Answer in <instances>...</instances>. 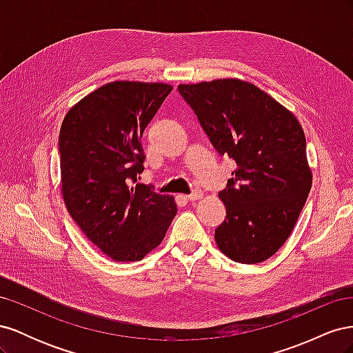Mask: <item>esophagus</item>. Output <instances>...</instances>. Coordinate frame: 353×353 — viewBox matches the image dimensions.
I'll use <instances>...</instances> for the list:
<instances>
[{"label":"esophagus","instance_id":"obj_1","mask_svg":"<svg viewBox=\"0 0 353 353\" xmlns=\"http://www.w3.org/2000/svg\"><path fill=\"white\" fill-rule=\"evenodd\" d=\"M185 199H187L188 201H194V200H199V199H201V191H194V193H191V194L185 196Z\"/></svg>","mask_w":353,"mask_h":353}]
</instances>
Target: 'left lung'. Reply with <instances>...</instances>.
<instances>
[{"label": "left lung", "instance_id": "left-lung-1", "mask_svg": "<svg viewBox=\"0 0 353 353\" xmlns=\"http://www.w3.org/2000/svg\"><path fill=\"white\" fill-rule=\"evenodd\" d=\"M212 145L236 162L219 199L227 216L219 250L240 263L271 258L290 237L312 185L306 140L296 116L240 79L179 85Z\"/></svg>", "mask_w": 353, "mask_h": 353}]
</instances>
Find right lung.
<instances>
[{"instance_id": "obj_1", "label": "right lung", "mask_w": 353, "mask_h": 353, "mask_svg": "<svg viewBox=\"0 0 353 353\" xmlns=\"http://www.w3.org/2000/svg\"><path fill=\"white\" fill-rule=\"evenodd\" d=\"M170 91L159 82L105 83L60 128L63 200L90 241L117 262L141 261L176 215L172 196L135 184L144 170L143 132Z\"/></svg>"}]
</instances>
